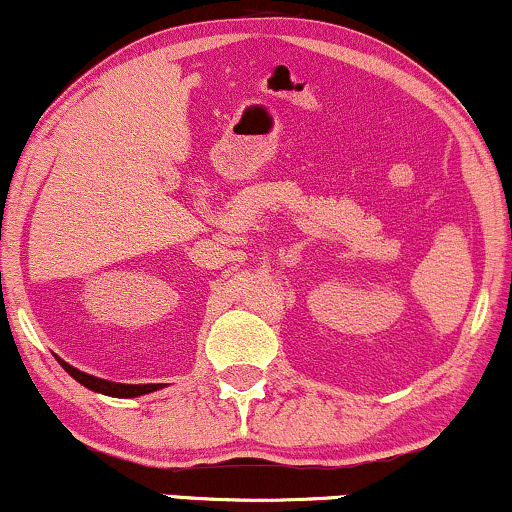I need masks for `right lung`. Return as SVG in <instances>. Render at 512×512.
<instances>
[{"instance_id":"add662e5","label":"right lung","mask_w":512,"mask_h":512,"mask_svg":"<svg viewBox=\"0 0 512 512\" xmlns=\"http://www.w3.org/2000/svg\"><path fill=\"white\" fill-rule=\"evenodd\" d=\"M58 364L66 368V373L73 375L77 383L87 387V390L92 392H99V394H106V397H118V399H132V397H141V394H148V392H155V390H163L165 385H155V383H148V385H125V383H113V380H103V378H96V375H89L80 371V368L70 366L68 361L58 359Z\"/></svg>"}]
</instances>
